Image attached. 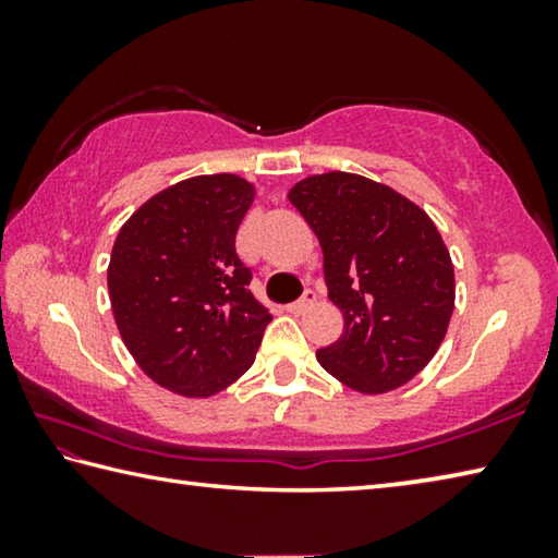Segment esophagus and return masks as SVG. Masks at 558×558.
<instances>
[{"label": "esophagus", "mask_w": 558, "mask_h": 558, "mask_svg": "<svg viewBox=\"0 0 558 558\" xmlns=\"http://www.w3.org/2000/svg\"><path fill=\"white\" fill-rule=\"evenodd\" d=\"M315 300H317L315 292H313V290H307L305 295H302L300 300L290 302V305H288V313H292V315H302V313H307V310L315 305Z\"/></svg>", "instance_id": "obj_1"}]
</instances>
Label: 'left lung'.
<instances>
[{"label":"left lung","instance_id":"left-lung-1","mask_svg":"<svg viewBox=\"0 0 558 558\" xmlns=\"http://www.w3.org/2000/svg\"><path fill=\"white\" fill-rule=\"evenodd\" d=\"M325 253L344 332L317 349L323 369L359 393L409 384L436 356L456 307V272L418 204L362 174L305 177L288 192Z\"/></svg>","mask_w":558,"mask_h":558}]
</instances>
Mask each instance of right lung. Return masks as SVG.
Here are the masks:
<instances>
[{"label": "right lung", "instance_id": "right-lung-1", "mask_svg": "<svg viewBox=\"0 0 558 558\" xmlns=\"http://www.w3.org/2000/svg\"><path fill=\"white\" fill-rule=\"evenodd\" d=\"M253 199L256 186L239 174L184 179L140 206L112 245L108 292L122 342L149 379L186 399L241 379L272 319L235 253Z\"/></svg>", "mask_w": 558, "mask_h": 558}]
</instances>
